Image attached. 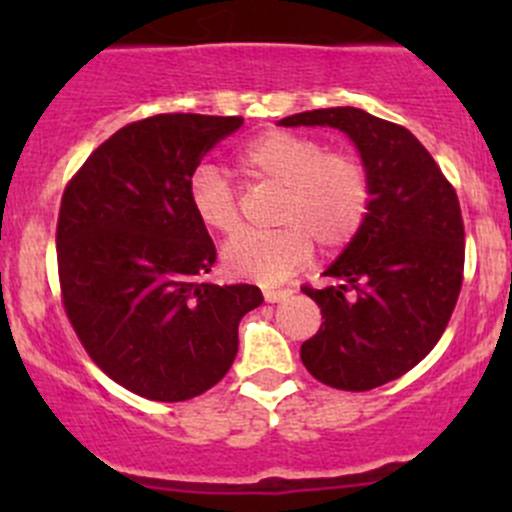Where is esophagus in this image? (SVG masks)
Listing matches in <instances>:
<instances>
[{
	"label": "esophagus",
	"mask_w": 512,
	"mask_h": 512,
	"mask_svg": "<svg viewBox=\"0 0 512 512\" xmlns=\"http://www.w3.org/2000/svg\"><path fill=\"white\" fill-rule=\"evenodd\" d=\"M289 294H292V289H265V299L270 304L282 302V299H287Z\"/></svg>",
	"instance_id": "esophagus-1"
}]
</instances>
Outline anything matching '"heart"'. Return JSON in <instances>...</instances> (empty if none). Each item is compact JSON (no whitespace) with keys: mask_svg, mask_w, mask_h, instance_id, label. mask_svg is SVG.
I'll use <instances>...</instances> for the list:
<instances>
[{"mask_svg":"<svg viewBox=\"0 0 512 512\" xmlns=\"http://www.w3.org/2000/svg\"><path fill=\"white\" fill-rule=\"evenodd\" d=\"M237 170L252 183L282 185L275 232H242L223 250V267L237 280L277 285L322 250H342L359 235L371 208V175L364 160L327 151L319 138L292 131L257 136L237 153ZM195 218L218 235L240 230L237 193L215 165H198L188 180Z\"/></svg>","mask_w":512,"mask_h":512,"instance_id":"b5f03b06","label":"heart"}]
</instances>
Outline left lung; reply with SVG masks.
<instances>
[{"instance_id":"left-lung-1","label":"left lung","mask_w":512,"mask_h":512,"mask_svg":"<svg viewBox=\"0 0 512 512\" xmlns=\"http://www.w3.org/2000/svg\"><path fill=\"white\" fill-rule=\"evenodd\" d=\"M280 126L347 133L374 190L364 227L324 272L332 285L302 287L324 319L302 344V364L332 389L389 384L436 347L461 294L466 235L456 190L414 133L361 108L294 113Z\"/></svg>"}]
</instances>
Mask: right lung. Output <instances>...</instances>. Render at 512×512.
<instances>
[{"mask_svg": "<svg viewBox=\"0 0 512 512\" xmlns=\"http://www.w3.org/2000/svg\"><path fill=\"white\" fill-rule=\"evenodd\" d=\"M240 116L158 113L86 158L56 223L61 302L98 369L151 401L213 389L237 354L255 285H210L215 245L188 200L205 153Z\"/></svg>", "mask_w": 512, "mask_h": 512, "instance_id": "obj_1", "label": "right lung"}]
</instances>
